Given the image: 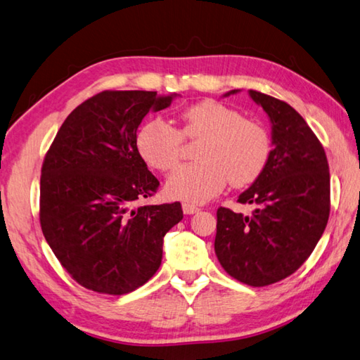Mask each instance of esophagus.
<instances>
[{
  "instance_id": "34e87169",
  "label": "esophagus",
  "mask_w": 360,
  "mask_h": 360,
  "mask_svg": "<svg viewBox=\"0 0 360 360\" xmlns=\"http://www.w3.org/2000/svg\"><path fill=\"white\" fill-rule=\"evenodd\" d=\"M181 210H183V212H185L186 215L195 214V212L200 211V210H198V207H197L195 205H191V203H183V205H181Z\"/></svg>"
}]
</instances>
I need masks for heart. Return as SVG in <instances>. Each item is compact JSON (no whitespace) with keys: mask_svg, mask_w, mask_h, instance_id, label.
<instances>
[{"mask_svg":"<svg viewBox=\"0 0 360 360\" xmlns=\"http://www.w3.org/2000/svg\"><path fill=\"white\" fill-rule=\"evenodd\" d=\"M183 129L163 120H150L137 134V149L145 162L158 171L179 163L183 138L203 139L198 163L183 165L166 181V193L177 200L203 203L217 195L226 181L236 188L251 185L265 169L271 141L263 127L245 120L223 103L205 100L181 114Z\"/></svg>","mask_w":360,"mask_h":360,"instance_id":"obj_1","label":"heart"}]
</instances>
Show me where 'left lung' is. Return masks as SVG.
I'll return each instance as SVG.
<instances>
[{
    "label": "left lung",
    "mask_w": 360,
    "mask_h": 360,
    "mask_svg": "<svg viewBox=\"0 0 360 360\" xmlns=\"http://www.w3.org/2000/svg\"><path fill=\"white\" fill-rule=\"evenodd\" d=\"M248 94L269 118L273 150L260 177L238 195L237 202L254 206L252 214L219 207L214 250L231 277L266 286L291 276L321 240L330 215V167L297 110L262 92Z\"/></svg>",
    "instance_id": "obj_1"
}]
</instances>
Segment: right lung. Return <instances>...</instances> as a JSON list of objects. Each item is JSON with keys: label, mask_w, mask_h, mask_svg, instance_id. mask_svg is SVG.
<instances>
[{"label": "right lung", "mask_w": 360, "mask_h": 360, "mask_svg": "<svg viewBox=\"0 0 360 360\" xmlns=\"http://www.w3.org/2000/svg\"><path fill=\"white\" fill-rule=\"evenodd\" d=\"M179 94L105 91L61 124L41 167L39 221L51 250L84 288L126 294L160 268L163 237L183 219L181 205H146L158 180L137 149L145 115Z\"/></svg>", "instance_id": "obj_1"}]
</instances>
